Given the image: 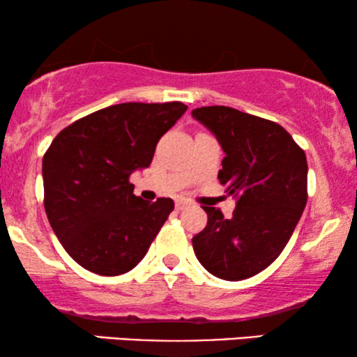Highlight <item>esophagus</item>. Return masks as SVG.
<instances>
[{"label": "esophagus", "mask_w": 357, "mask_h": 357, "mask_svg": "<svg viewBox=\"0 0 357 357\" xmlns=\"http://www.w3.org/2000/svg\"><path fill=\"white\" fill-rule=\"evenodd\" d=\"M190 204H192V203H190V202H188V199L178 198V199H177V202H175V208H177V209H178V211H182V209H185V208H188V206H190Z\"/></svg>", "instance_id": "34e87169"}]
</instances>
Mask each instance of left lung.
I'll use <instances>...</instances> for the list:
<instances>
[{
	"label": "left lung",
	"mask_w": 357,
	"mask_h": 357,
	"mask_svg": "<svg viewBox=\"0 0 357 357\" xmlns=\"http://www.w3.org/2000/svg\"><path fill=\"white\" fill-rule=\"evenodd\" d=\"M216 136L226 158L218 178L237 206L226 219L203 206L208 224L192 238L211 275L241 281L265 270L284 250L307 203L304 149L275 121L224 105L192 110Z\"/></svg>",
	"instance_id": "1"
}]
</instances>
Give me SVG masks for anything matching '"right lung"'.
Here are the masks:
<instances>
[{
	"instance_id": "1",
	"label": "right lung",
	"mask_w": 357,
	"mask_h": 357,
	"mask_svg": "<svg viewBox=\"0 0 357 357\" xmlns=\"http://www.w3.org/2000/svg\"><path fill=\"white\" fill-rule=\"evenodd\" d=\"M187 105L126 102L66 126L42 162L43 206L73 260L96 275L133 270L174 209L135 197L130 175L149 167L155 146Z\"/></svg>"
}]
</instances>
